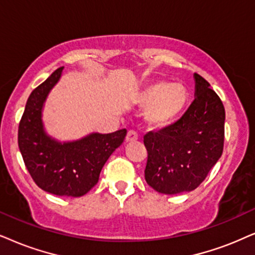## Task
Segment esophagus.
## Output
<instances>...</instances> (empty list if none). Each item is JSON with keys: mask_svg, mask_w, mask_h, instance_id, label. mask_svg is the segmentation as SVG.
<instances>
[{"mask_svg": "<svg viewBox=\"0 0 255 255\" xmlns=\"http://www.w3.org/2000/svg\"><path fill=\"white\" fill-rule=\"evenodd\" d=\"M137 137H138V135H137L136 131H135V130H128L127 136H126V141H127V142H131V141L137 140Z\"/></svg>", "mask_w": 255, "mask_h": 255, "instance_id": "obj_1", "label": "esophagus"}]
</instances>
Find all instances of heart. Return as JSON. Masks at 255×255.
Returning <instances> with one entry per match:
<instances>
[{"label":"heart","instance_id":"heart-1","mask_svg":"<svg viewBox=\"0 0 255 255\" xmlns=\"http://www.w3.org/2000/svg\"><path fill=\"white\" fill-rule=\"evenodd\" d=\"M187 101L188 92L185 86L163 80L148 83L136 95L138 105L148 106L146 118L154 127H165L175 121Z\"/></svg>","mask_w":255,"mask_h":255}]
</instances>
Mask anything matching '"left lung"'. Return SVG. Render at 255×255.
Masks as SVG:
<instances>
[{
	"mask_svg": "<svg viewBox=\"0 0 255 255\" xmlns=\"http://www.w3.org/2000/svg\"><path fill=\"white\" fill-rule=\"evenodd\" d=\"M194 77L196 98L182 118L143 136L144 179L162 194L199 187L224 150V105L204 77L196 73Z\"/></svg>",
	"mask_w": 255,
	"mask_h": 255,
	"instance_id": "obj_1",
	"label": "left lung"
}]
</instances>
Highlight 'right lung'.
<instances>
[{
  "mask_svg": "<svg viewBox=\"0 0 255 255\" xmlns=\"http://www.w3.org/2000/svg\"><path fill=\"white\" fill-rule=\"evenodd\" d=\"M62 70L63 67L56 69L29 95L18 125L17 141L24 165L41 189L54 195L76 198L98 183L102 167L124 142L127 130L94 133L68 143L47 136L41 121L42 106Z\"/></svg>",
  "mask_w": 255,
  "mask_h": 255,
  "instance_id": "right-lung-1",
  "label": "right lung"
}]
</instances>
